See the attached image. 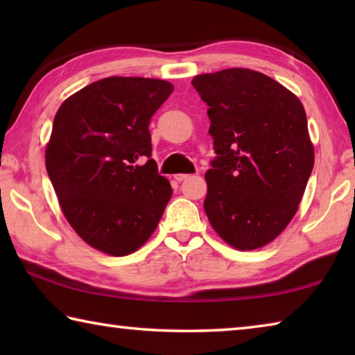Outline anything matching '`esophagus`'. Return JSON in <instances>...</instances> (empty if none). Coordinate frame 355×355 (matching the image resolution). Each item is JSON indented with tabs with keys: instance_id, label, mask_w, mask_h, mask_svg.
Listing matches in <instances>:
<instances>
[{
	"instance_id": "34e87169",
	"label": "esophagus",
	"mask_w": 355,
	"mask_h": 355,
	"mask_svg": "<svg viewBox=\"0 0 355 355\" xmlns=\"http://www.w3.org/2000/svg\"><path fill=\"white\" fill-rule=\"evenodd\" d=\"M189 178V175L188 173H178V175H175V180L178 183H182V182H186V180Z\"/></svg>"
}]
</instances>
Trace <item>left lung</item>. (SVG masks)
<instances>
[{
    "label": "left lung",
    "mask_w": 355,
    "mask_h": 355,
    "mask_svg": "<svg viewBox=\"0 0 355 355\" xmlns=\"http://www.w3.org/2000/svg\"><path fill=\"white\" fill-rule=\"evenodd\" d=\"M192 86L208 105L214 141L203 202L209 224L232 248H263L290 224L313 171L304 106L249 69L197 75Z\"/></svg>",
    "instance_id": "left-lung-1"
}]
</instances>
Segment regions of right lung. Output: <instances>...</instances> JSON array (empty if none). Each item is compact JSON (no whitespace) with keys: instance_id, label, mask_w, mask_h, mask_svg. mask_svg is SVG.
I'll list each match as a JSON object with an SVG mask.
<instances>
[{"instance_id":"right-lung-1","label":"right lung","mask_w":355,"mask_h":355,"mask_svg":"<svg viewBox=\"0 0 355 355\" xmlns=\"http://www.w3.org/2000/svg\"><path fill=\"white\" fill-rule=\"evenodd\" d=\"M171 83L111 76L59 107L45 152L48 177L69 224L89 245L128 255L152 236L172 188L152 159L148 125Z\"/></svg>"}]
</instances>
